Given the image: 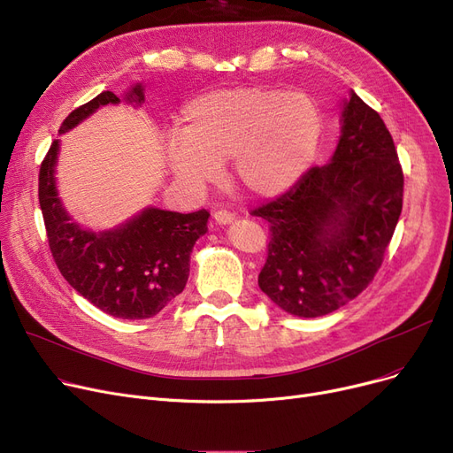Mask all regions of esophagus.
<instances>
[{"mask_svg": "<svg viewBox=\"0 0 453 453\" xmlns=\"http://www.w3.org/2000/svg\"><path fill=\"white\" fill-rule=\"evenodd\" d=\"M212 218H214V222L218 226H227V224H233V220H235V216H233L227 211H218V212H214Z\"/></svg>", "mask_w": 453, "mask_h": 453, "instance_id": "1", "label": "esophagus"}]
</instances>
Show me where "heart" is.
I'll list each match as a JSON object with an SVG mask.
<instances>
[{
	"mask_svg": "<svg viewBox=\"0 0 453 453\" xmlns=\"http://www.w3.org/2000/svg\"><path fill=\"white\" fill-rule=\"evenodd\" d=\"M323 111L308 93L244 86L203 93L184 104L165 158L184 184L203 188L233 158L239 187L259 199L280 197L306 177L319 155Z\"/></svg>",
	"mask_w": 453,
	"mask_h": 453,
	"instance_id": "heart-1",
	"label": "heart"
}]
</instances>
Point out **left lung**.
<instances>
[{"label":"left lung","instance_id":"1","mask_svg":"<svg viewBox=\"0 0 453 453\" xmlns=\"http://www.w3.org/2000/svg\"><path fill=\"white\" fill-rule=\"evenodd\" d=\"M325 165L252 214L271 224L259 288L295 317H321L375 276L403 207V172L380 115L350 89Z\"/></svg>","mask_w":453,"mask_h":453}]
</instances>
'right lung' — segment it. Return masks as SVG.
<instances>
[{
  "instance_id": "obj_1",
  "label": "right lung",
  "mask_w": 453,
  "mask_h": 453,
  "mask_svg": "<svg viewBox=\"0 0 453 453\" xmlns=\"http://www.w3.org/2000/svg\"><path fill=\"white\" fill-rule=\"evenodd\" d=\"M145 86L132 83L119 98L103 91L76 108L59 134L71 132L98 108L127 103L142 106ZM61 140H54L39 173V203L50 250L63 278L83 298L119 319H149L182 293L190 254L207 233L209 212H173L149 205L108 229L83 227L65 209L58 188Z\"/></svg>"
}]
</instances>
